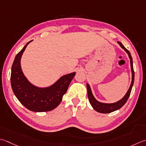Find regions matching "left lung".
<instances>
[{"mask_svg":"<svg viewBox=\"0 0 146 146\" xmlns=\"http://www.w3.org/2000/svg\"><path fill=\"white\" fill-rule=\"evenodd\" d=\"M118 44L119 45V46H120L123 49H124L125 52L127 53L128 57H129L130 66H131V71H132V82H131V84L129 88H128L127 93L125 94V95L123 96V98H121L120 100H119L118 101L113 102V103H104V102H101L98 101V100L94 98L89 84H87V95H88V100H89L91 106H92V108H94V110H96V111H98V112L101 113H110L120 109L122 106H123L124 104L126 103V102L127 101L128 98H129L131 90H132V88L133 85L134 75H134V71H133V68L132 58V56H131L130 52L123 46V45L120 42H118Z\"/></svg>","mask_w":146,"mask_h":146,"instance_id":"1","label":"left lung"}]
</instances>
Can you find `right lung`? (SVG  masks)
I'll return each mask as SVG.
<instances>
[{
    "label": "right lung",
    "instance_id": "obj_1",
    "mask_svg": "<svg viewBox=\"0 0 146 146\" xmlns=\"http://www.w3.org/2000/svg\"><path fill=\"white\" fill-rule=\"evenodd\" d=\"M28 42L17 54L11 68V84L14 95L24 106L34 112H45L55 109L61 103L76 73L62 76L47 87H38L31 84L23 72L21 59Z\"/></svg>",
    "mask_w": 146,
    "mask_h": 146
}]
</instances>
